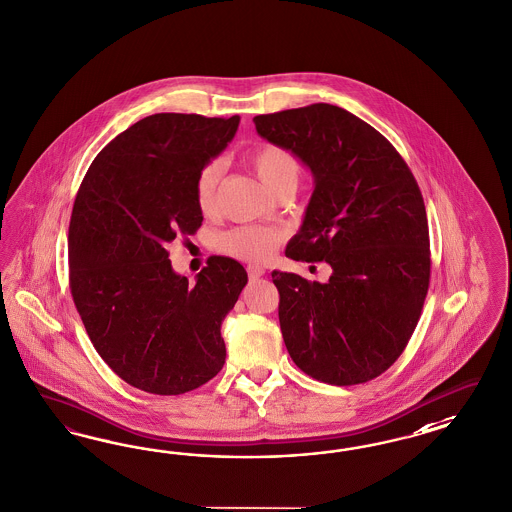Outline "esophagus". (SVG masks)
<instances>
[{"mask_svg":"<svg viewBox=\"0 0 512 512\" xmlns=\"http://www.w3.org/2000/svg\"><path fill=\"white\" fill-rule=\"evenodd\" d=\"M248 279L250 281H256V279H260L262 275H264V267L262 265H248L247 267Z\"/></svg>","mask_w":512,"mask_h":512,"instance_id":"34e87169","label":"esophagus"}]
</instances>
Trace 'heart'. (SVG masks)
<instances>
[{"mask_svg":"<svg viewBox=\"0 0 512 512\" xmlns=\"http://www.w3.org/2000/svg\"><path fill=\"white\" fill-rule=\"evenodd\" d=\"M248 162L252 165L258 179L264 182L271 194H277L284 188H294L301 177V165L294 152L284 149L281 145L264 143L250 152ZM222 177V164L213 160L199 169L194 182V198L203 215H211L215 211L218 198V182ZM282 233L273 228L262 226H237L222 231L216 237V247L224 254L235 256L247 262H264L273 256L279 248Z\"/></svg>","mask_w":512,"mask_h":512,"instance_id":"1","label":"heart"}]
</instances>
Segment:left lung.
<instances>
[{
    "mask_svg": "<svg viewBox=\"0 0 512 512\" xmlns=\"http://www.w3.org/2000/svg\"><path fill=\"white\" fill-rule=\"evenodd\" d=\"M256 132L313 171L296 262H326L330 281L273 271L284 345L309 377L352 386L382 375L407 347L428 294L424 198L394 145L330 103L254 116Z\"/></svg>",
    "mask_w": 512,
    "mask_h": 512,
    "instance_id": "left-lung-1",
    "label": "left lung"
}]
</instances>
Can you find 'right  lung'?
Returning a JSON list of instances; mask_svg holds the SVG:
<instances>
[{
  "label": "right lung",
  "mask_w": 512,
  "mask_h": 512,
  "mask_svg": "<svg viewBox=\"0 0 512 512\" xmlns=\"http://www.w3.org/2000/svg\"><path fill=\"white\" fill-rule=\"evenodd\" d=\"M239 116L158 113L103 147L69 220V288L103 362L133 388L179 396L226 362L220 326L247 284L213 256L196 284L173 271L167 243L198 231L199 169L226 149Z\"/></svg>",
  "instance_id": "obj_1"
}]
</instances>
